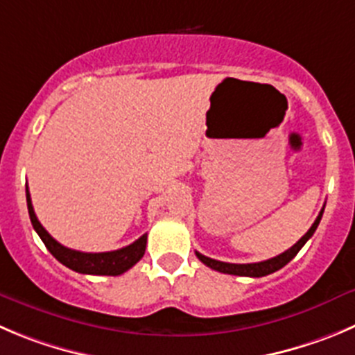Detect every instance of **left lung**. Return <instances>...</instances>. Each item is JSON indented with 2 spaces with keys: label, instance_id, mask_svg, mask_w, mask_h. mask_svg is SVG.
<instances>
[{
  "label": "left lung",
  "instance_id": "obj_1",
  "mask_svg": "<svg viewBox=\"0 0 355 355\" xmlns=\"http://www.w3.org/2000/svg\"><path fill=\"white\" fill-rule=\"evenodd\" d=\"M322 212H324V207L320 209L319 216H317V219H315V221H313V225L310 226V230L306 232V234L303 235V237L300 239V241L296 242V244L293 245V248H289L288 251H284V252H282V254L275 256V258L266 259V261L244 263V265H241V263L218 261V259L207 258V256L200 254V252H195V254H197V258L200 259V261L204 263V265H207L209 268L216 270V272L230 273V275H241V277H265V275H270V273L277 272V270H281L282 266L288 265V263L291 261V259L295 258L296 254H298L300 249H302L303 245L306 244V241H309V239L313 235V232L317 230V226H319V223H320V218H322Z\"/></svg>",
  "mask_w": 355,
  "mask_h": 355
}]
</instances>
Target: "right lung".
<instances>
[{
  "mask_svg": "<svg viewBox=\"0 0 355 355\" xmlns=\"http://www.w3.org/2000/svg\"><path fill=\"white\" fill-rule=\"evenodd\" d=\"M26 198H28L29 218H31L33 228L36 230V234L40 235V239H42L43 244L46 245V249L52 252L53 258H55L57 261L62 263V265H66L67 268L74 270V272L87 273V275H121L123 272L132 268V266L144 256L148 241L146 234H144L143 237L137 239L136 242H132L130 245H127V248L116 249V251L82 252L66 248V245L59 244V242L43 228L42 223L38 221V218H36L35 214V209H33L31 195H29L28 188H26Z\"/></svg>",
  "mask_w": 355,
  "mask_h": 355,
  "instance_id": "obj_1",
  "label": "right lung"
}]
</instances>
